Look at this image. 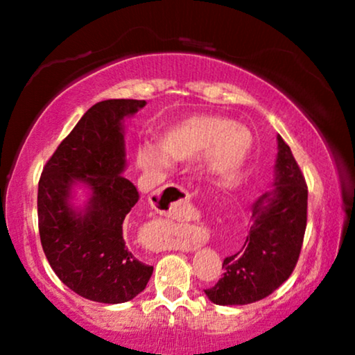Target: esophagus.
Here are the masks:
<instances>
[{"instance_id":"34e87169","label":"esophagus","mask_w":355,"mask_h":355,"mask_svg":"<svg viewBox=\"0 0 355 355\" xmlns=\"http://www.w3.org/2000/svg\"><path fill=\"white\" fill-rule=\"evenodd\" d=\"M163 196L169 203V216L173 220H191L192 205L189 202V193L179 186H166ZM155 232L158 236V247L162 250H182L193 252L205 244V234L196 226H186L182 223H166L159 221L155 226Z\"/></svg>"}]
</instances>
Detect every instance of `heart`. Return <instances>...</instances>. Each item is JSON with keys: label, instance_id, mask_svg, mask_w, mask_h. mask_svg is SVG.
Masks as SVG:
<instances>
[{"label": "heart", "instance_id": "obj_1", "mask_svg": "<svg viewBox=\"0 0 355 355\" xmlns=\"http://www.w3.org/2000/svg\"><path fill=\"white\" fill-rule=\"evenodd\" d=\"M158 148L144 145L135 159L142 169H162L169 162H192L205 153L203 168L210 176L231 181L244 171L254 137L245 125L221 116H191L168 125L158 135Z\"/></svg>", "mask_w": 355, "mask_h": 355}]
</instances>
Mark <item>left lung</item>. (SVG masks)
<instances>
[{
	"label": "left lung",
	"instance_id": "8db88e82",
	"mask_svg": "<svg viewBox=\"0 0 355 355\" xmlns=\"http://www.w3.org/2000/svg\"><path fill=\"white\" fill-rule=\"evenodd\" d=\"M273 187L252 205V226L242 252L223 261V278L207 297L218 305L265 299L293 273L307 226V184L289 145L278 135Z\"/></svg>",
	"mask_w": 355,
	"mask_h": 355
}]
</instances>
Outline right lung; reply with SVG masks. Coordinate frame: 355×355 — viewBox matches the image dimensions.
<instances>
[{"instance_id":"obj_1","label":"right lung","mask_w":355,"mask_h":355,"mask_svg":"<svg viewBox=\"0 0 355 355\" xmlns=\"http://www.w3.org/2000/svg\"><path fill=\"white\" fill-rule=\"evenodd\" d=\"M145 100H105L82 116L43 168L38 231L53 271L67 288L101 304H123L147 286L153 266L135 259L124 220L139 200L125 169L124 119ZM87 189L76 207L75 187Z\"/></svg>"}]
</instances>
